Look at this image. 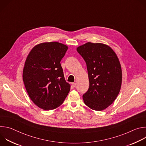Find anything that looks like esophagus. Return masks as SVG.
Segmentation results:
<instances>
[{"label":"esophagus","mask_w":146,"mask_h":146,"mask_svg":"<svg viewBox=\"0 0 146 146\" xmlns=\"http://www.w3.org/2000/svg\"><path fill=\"white\" fill-rule=\"evenodd\" d=\"M72 86H73V87H75L76 86V82H72Z\"/></svg>","instance_id":"34e87169"}]
</instances>
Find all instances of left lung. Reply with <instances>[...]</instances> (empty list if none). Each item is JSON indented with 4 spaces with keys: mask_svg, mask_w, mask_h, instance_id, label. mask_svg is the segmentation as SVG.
Returning a JSON list of instances; mask_svg holds the SVG:
<instances>
[{
    "mask_svg": "<svg viewBox=\"0 0 146 146\" xmlns=\"http://www.w3.org/2000/svg\"><path fill=\"white\" fill-rule=\"evenodd\" d=\"M86 62L90 87L83 95L86 105L101 111L113 103L121 86L122 70L114 51L102 43H87L77 48Z\"/></svg>",
    "mask_w": 146,
    "mask_h": 146,
    "instance_id": "1",
    "label": "left lung"
}]
</instances>
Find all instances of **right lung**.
<instances>
[{
	"label": "right lung",
	"mask_w": 146,
	"mask_h": 146,
	"mask_svg": "<svg viewBox=\"0 0 146 146\" xmlns=\"http://www.w3.org/2000/svg\"><path fill=\"white\" fill-rule=\"evenodd\" d=\"M68 46L58 42L35 46L28 55L23 78L31 99L38 108L50 110L60 106L70 90L60 62Z\"/></svg>",
	"instance_id": "add662e5"
}]
</instances>
